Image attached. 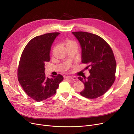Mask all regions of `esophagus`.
Masks as SVG:
<instances>
[{
	"label": "esophagus",
	"instance_id": "34e87169",
	"mask_svg": "<svg viewBox=\"0 0 134 134\" xmlns=\"http://www.w3.org/2000/svg\"><path fill=\"white\" fill-rule=\"evenodd\" d=\"M66 78H69V79H72L73 80H78V78H77V77L75 76H66Z\"/></svg>",
	"mask_w": 134,
	"mask_h": 134
}]
</instances>
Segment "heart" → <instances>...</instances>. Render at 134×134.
<instances>
[{"label":"heart","instance_id":"heart-1","mask_svg":"<svg viewBox=\"0 0 134 134\" xmlns=\"http://www.w3.org/2000/svg\"><path fill=\"white\" fill-rule=\"evenodd\" d=\"M71 45H76V43L72 40H68L66 42V47L69 46H71Z\"/></svg>","mask_w":134,"mask_h":134}]
</instances>
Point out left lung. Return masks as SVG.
Listing matches in <instances>:
<instances>
[{
    "label": "left lung",
    "instance_id": "obj_1",
    "mask_svg": "<svg viewBox=\"0 0 134 134\" xmlns=\"http://www.w3.org/2000/svg\"><path fill=\"white\" fill-rule=\"evenodd\" d=\"M81 48V62L88 64L90 75L78 79L85 88L80 94L94 99L106 93L115 80L116 62L112 49L107 42L97 35L87 32H72Z\"/></svg>",
    "mask_w": 134,
    "mask_h": 134
}]
</instances>
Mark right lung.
I'll list each match as a JSON object with an SVG mask.
<instances>
[{
  "mask_svg": "<svg viewBox=\"0 0 134 134\" xmlns=\"http://www.w3.org/2000/svg\"><path fill=\"white\" fill-rule=\"evenodd\" d=\"M59 32L48 33L31 39L20 59L18 79L24 92L34 100L41 102L54 95L63 77L60 74L46 78L45 62L50 61V52Z\"/></svg>",
  "mask_w": 134,
  "mask_h": 134,
  "instance_id": "obj_1",
  "label": "right lung"
}]
</instances>
